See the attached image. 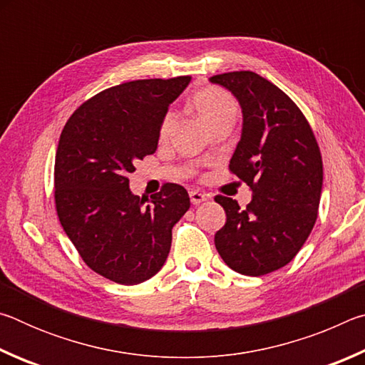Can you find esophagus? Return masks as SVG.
<instances>
[{"label": "esophagus", "instance_id": "esophagus-1", "mask_svg": "<svg viewBox=\"0 0 365 365\" xmlns=\"http://www.w3.org/2000/svg\"><path fill=\"white\" fill-rule=\"evenodd\" d=\"M190 200H191V205L197 206V205H201V202L207 201V196L205 193H201V191L193 190V191H190Z\"/></svg>", "mask_w": 365, "mask_h": 365}]
</instances>
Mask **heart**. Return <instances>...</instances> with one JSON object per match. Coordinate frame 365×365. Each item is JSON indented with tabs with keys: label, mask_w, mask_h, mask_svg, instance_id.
Masks as SVG:
<instances>
[{
	"label": "heart",
	"mask_w": 365,
	"mask_h": 365,
	"mask_svg": "<svg viewBox=\"0 0 365 365\" xmlns=\"http://www.w3.org/2000/svg\"><path fill=\"white\" fill-rule=\"evenodd\" d=\"M197 115L209 127L224 119H235L237 115V103L233 98L225 93L224 90L215 88V86H206V88L197 90L191 100ZM172 123H174V113H168L160 122L159 137L165 138L170 132Z\"/></svg>",
	"instance_id": "1"
}]
</instances>
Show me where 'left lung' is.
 Listing matches in <instances>:
<instances>
[{"instance_id": "8db88e82", "label": "left lung", "mask_w": 365, "mask_h": 365, "mask_svg": "<svg viewBox=\"0 0 365 365\" xmlns=\"http://www.w3.org/2000/svg\"><path fill=\"white\" fill-rule=\"evenodd\" d=\"M209 82L224 86L242 106V138L230 170L252 191L245 209L232 197L215 196L227 222L214 243L228 267L261 277L292 261L316 224L322 156L299 108L267 78L240 71Z\"/></svg>"}]
</instances>
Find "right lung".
Wrapping results in <instances>:
<instances>
[{
  "label": "right lung",
  "instance_id": "1",
  "mask_svg": "<svg viewBox=\"0 0 365 365\" xmlns=\"http://www.w3.org/2000/svg\"><path fill=\"white\" fill-rule=\"evenodd\" d=\"M191 77L133 80L83 103L63 128L54 163L61 225L85 264L120 285L163 269L172 227L190 209L187 190L165 183L151 200L132 195L135 160L158 148L169 106Z\"/></svg>",
  "mask_w": 365,
  "mask_h": 365
}]
</instances>
